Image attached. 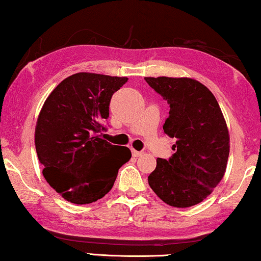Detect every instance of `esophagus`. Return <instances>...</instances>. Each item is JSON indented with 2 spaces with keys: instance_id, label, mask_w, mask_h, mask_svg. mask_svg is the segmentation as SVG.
Returning a JSON list of instances; mask_svg holds the SVG:
<instances>
[{
  "instance_id": "34e87169",
  "label": "esophagus",
  "mask_w": 261,
  "mask_h": 261,
  "mask_svg": "<svg viewBox=\"0 0 261 261\" xmlns=\"http://www.w3.org/2000/svg\"><path fill=\"white\" fill-rule=\"evenodd\" d=\"M132 154H133V156L138 158V156H140V155H142L143 152H139V150H135V149H133V150H132Z\"/></svg>"
}]
</instances>
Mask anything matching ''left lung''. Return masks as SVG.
I'll use <instances>...</instances> for the list:
<instances>
[{"mask_svg": "<svg viewBox=\"0 0 261 261\" xmlns=\"http://www.w3.org/2000/svg\"><path fill=\"white\" fill-rule=\"evenodd\" d=\"M169 105L164 132L175 138L174 154L156 159L148 184L168 205L194 206L206 199L225 174L229 135L212 92L187 77H145Z\"/></svg>", "mask_w": 261, "mask_h": 261, "instance_id": "obj_1", "label": "left lung"}]
</instances>
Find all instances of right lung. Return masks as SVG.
I'll use <instances>...</instances> for the list:
<instances>
[{"mask_svg": "<svg viewBox=\"0 0 261 261\" xmlns=\"http://www.w3.org/2000/svg\"><path fill=\"white\" fill-rule=\"evenodd\" d=\"M127 77L77 73L47 97L37 119L35 147L43 176L63 199L90 203L112 190L119 168L129 161V148L112 145L107 130L113 94Z\"/></svg>", "mask_w": 261, "mask_h": 261, "instance_id": "obj_1", "label": "right lung"}]
</instances>
